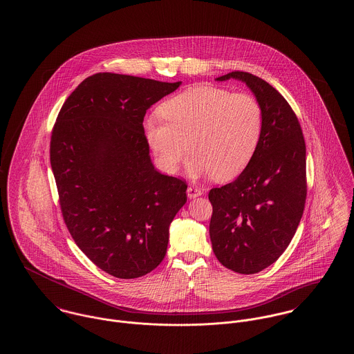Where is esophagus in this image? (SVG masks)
I'll list each match as a JSON object with an SVG mask.
<instances>
[{
    "instance_id": "obj_1",
    "label": "esophagus",
    "mask_w": 354,
    "mask_h": 354,
    "mask_svg": "<svg viewBox=\"0 0 354 354\" xmlns=\"http://www.w3.org/2000/svg\"><path fill=\"white\" fill-rule=\"evenodd\" d=\"M202 189L195 187V185H188V188H187V195H188L189 199H195L198 196H202Z\"/></svg>"
}]
</instances>
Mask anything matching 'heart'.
<instances>
[{"instance_id":"obj_1","label":"heart","mask_w":354,"mask_h":354,"mask_svg":"<svg viewBox=\"0 0 354 354\" xmlns=\"http://www.w3.org/2000/svg\"><path fill=\"white\" fill-rule=\"evenodd\" d=\"M162 115L166 120H145L160 167L174 174L191 150L188 174L214 175L219 182L235 179L250 166L264 129L263 107L254 97L218 86L185 90L162 106Z\"/></svg>"}]
</instances>
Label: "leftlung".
Returning a JSON list of instances; mask_svg holds the SVG:
<instances>
[{"mask_svg":"<svg viewBox=\"0 0 354 354\" xmlns=\"http://www.w3.org/2000/svg\"><path fill=\"white\" fill-rule=\"evenodd\" d=\"M248 86L263 107L264 129L250 166L232 183L212 188L209 237L220 263L253 274L273 264L289 245L306 198V150L299 119L264 80L232 71L216 81Z\"/></svg>","mask_w":354,"mask_h":354,"instance_id":"left-lung-1","label":"left lung"}]
</instances>
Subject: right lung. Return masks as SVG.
<instances>
[{
	"mask_svg": "<svg viewBox=\"0 0 354 354\" xmlns=\"http://www.w3.org/2000/svg\"><path fill=\"white\" fill-rule=\"evenodd\" d=\"M182 82L97 73L68 95L54 124L50 163L68 232L102 270L136 279L167 252L187 202L183 180L151 162L143 118Z\"/></svg>",
	"mask_w": 354,
	"mask_h": 354,
	"instance_id": "1",
	"label": "right lung"
}]
</instances>
